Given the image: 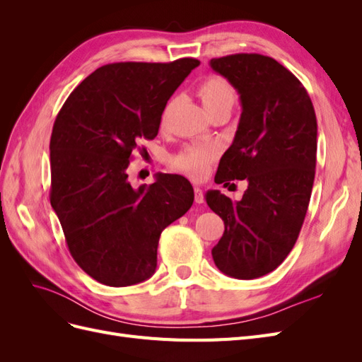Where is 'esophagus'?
<instances>
[{"label": "esophagus", "instance_id": "34e87169", "mask_svg": "<svg viewBox=\"0 0 362 362\" xmlns=\"http://www.w3.org/2000/svg\"><path fill=\"white\" fill-rule=\"evenodd\" d=\"M194 202L196 204L204 202V192L201 187H194Z\"/></svg>", "mask_w": 362, "mask_h": 362}]
</instances>
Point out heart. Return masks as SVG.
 I'll use <instances>...</instances> for the list:
<instances>
[{
    "label": "heart",
    "instance_id": "1",
    "mask_svg": "<svg viewBox=\"0 0 362 362\" xmlns=\"http://www.w3.org/2000/svg\"><path fill=\"white\" fill-rule=\"evenodd\" d=\"M198 95L206 112L217 107L231 108L235 101V93L231 84L217 75L206 76L198 87ZM216 157L217 148L213 145L190 146L182 151L178 157H175L173 164L175 168L192 175V177H202Z\"/></svg>",
    "mask_w": 362,
    "mask_h": 362
}]
</instances>
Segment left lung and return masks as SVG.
Listing matches in <instances>:
<instances>
[{
    "label": "left lung",
    "instance_id": "obj_1",
    "mask_svg": "<svg viewBox=\"0 0 362 362\" xmlns=\"http://www.w3.org/2000/svg\"><path fill=\"white\" fill-rule=\"evenodd\" d=\"M210 66L242 103L214 182L226 187L233 180L247 181L237 202L218 190L205 194L225 223L211 255L225 275L255 279L275 270L299 237L315 175V112L302 83L275 59L233 54L211 59Z\"/></svg>",
    "mask_w": 362,
    "mask_h": 362
}]
</instances>
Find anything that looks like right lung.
Returning <instances> with one entry per match:
<instances>
[{
    "instance_id": "obj_1",
    "label": "right lung",
    "mask_w": 362,
    "mask_h": 362,
    "mask_svg": "<svg viewBox=\"0 0 362 362\" xmlns=\"http://www.w3.org/2000/svg\"><path fill=\"white\" fill-rule=\"evenodd\" d=\"M196 66L190 57L105 64L69 95L54 122L51 206L76 264L104 286L154 275L160 234L193 204L181 175L158 173L134 189L127 169L140 140L158 134L169 98Z\"/></svg>"
}]
</instances>
